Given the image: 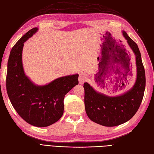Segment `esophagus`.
I'll return each instance as SVG.
<instances>
[{"instance_id":"esophagus-1","label":"esophagus","mask_w":154,"mask_h":154,"mask_svg":"<svg viewBox=\"0 0 154 154\" xmlns=\"http://www.w3.org/2000/svg\"><path fill=\"white\" fill-rule=\"evenodd\" d=\"M87 76L86 74L82 73L80 74V76H79V78H78L80 84H83V83L87 81Z\"/></svg>"}]
</instances>
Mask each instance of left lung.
<instances>
[{
	"mask_svg": "<svg viewBox=\"0 0 154 154\" xmlns=\"http://www.w3.org/2000/svg\"><path fill=\"white\" fill-rule=\"evenodd\" d=\"M122 32L136 56L137 78L133 87L122 95L107 96L96 91L88 83L83 84L85 107L87 116L92 122L105 127H115L131 119L140 106L145 89V71L140 51L137 44L130 38L127 32L124 31ZM109 68L104 70L105 74L110 73V71L114 72L115 68Z\"/></svg>",
	"mask_w": 154,
	"mask_h": 154,
	"instance_id": "left-lung-1",
	"label": "left lung"
}]
</instances>
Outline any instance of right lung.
<instances>
[{
    "label": "right lung",
    "instance_id": "add662e5",
    "mask_svg": "<svg viewBox=\"0 0 154 154\" xmlns=\"http://www.w3.org/2000/svg\"><path fill=\"white\" fill-rule=\"evenodd\" d=\"M38 31L32 28L13 46L8 62L6 89L14 109L29 124L45 127L63 114L64 97L78 84V74L58 78L48 85H36L24 72L22 55L24 43Z\"/></svg>",
    "mask_w": 154,
    "mask_h": 154
}]
</instances>
